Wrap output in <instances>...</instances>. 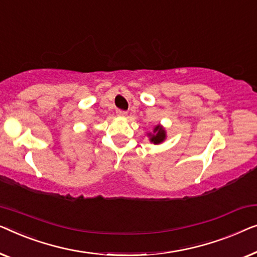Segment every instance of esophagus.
Instances as JSON below:
<instances>
[{
  "mask_svg": "<svg viewBox=\"0 0 257 257\" xmlns=\"http://www.w3.org/2000/svg\"><path fill=\"white\" fill-rule=\"evenodd\" d=\"M116 114L118 115V116H125V115H127V111L122 110V109H116Z\"/></svg>",
  "mask_w": 257,
  "mask_h": 257,
  "instance_id": "34e87169",
  "label": "esophagus"
}]
</instances>
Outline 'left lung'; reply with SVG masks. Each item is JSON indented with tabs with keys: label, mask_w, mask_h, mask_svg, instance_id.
<instances>
[{
	"label": "left lung",
	"mask_w": 257,
	"mask_h": 257,
	"mask_svg": "<svg viewBox=\"0 0 257 257\" xmlns=\"http://www.w3.org/2000/svg\"><path fill=\"white\" fill-rule=\"evenodd\" d=\"M154 133L155 135L151 136V142H154L155 144H158L161 142H163L164 139H165V132L164 129L161 127V125H157L156 128L154 129Z\"/></svg>",
	"instance_id": "1"
}]
</instances>
